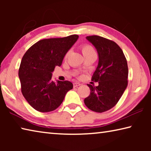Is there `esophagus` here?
<instances>
[{"mask_svg":"<svg viewBox=\"0 0 151 151\" xmlns=\"http://www.w3.org/2000/svg\"><path fill=\"white\" fill-rule=\"evenodd\" d=\"M80 85H81V84L79 83H73L74 87H77L78 86H80Z\"/></svg>","mask_w":151,"mask_h":151,"instance_id":"obj_1","label":"esophagus"}]
</instances>
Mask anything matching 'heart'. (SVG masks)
I'll return each instance as SVG.
<instances>
[{"label":"heart","instance_id":"b5f03b06","mask_svg":"<svg viewBox=\"0 0 151 151\" xmlns=\"http://www.w3.org/2000/svg\"><path fill=\"white\" fill-rule=\"evenodd\" d=\"M81 49L82 50V52L84 55V57H85L86 55L93 54V53H95V51L93 47H92L91 45H88V44H84L81 46ZM70 51H68L65 55V59H66L68 58V55H69Z\"/></svg>","mask_w":151,"mask_h":151}]
</instances>
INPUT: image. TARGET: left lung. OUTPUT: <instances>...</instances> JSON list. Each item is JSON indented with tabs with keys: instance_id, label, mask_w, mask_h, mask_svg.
<instances>
[{
	"instance_id": "1",
	"label": "left lung",
	"mask_w": 151,
	"mask_h": 151,
	"mask_svg": "<svg viewBox=\"0 0 151 151\" xmlns=\"http://www.w3.org/2000/svg\"><path fill=\"white\" fill-rule=\"evenodd\" d=\"M98 52L99 64L92 81L99 86L88 85L89 96L85 99V105L96 112H103L114 107L128 85L127 61L121 47L115 42L97 35L86 37Z\"/></svg>"
}]
</instances>
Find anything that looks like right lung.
Segmentation results:
<instances>
[{"instance_id": "obj_1", "label": "right lung", "mask_w": 151, "mask_h": 151, "mask_svg": "<svg viewBox=\"0 0 151 151\" xmlns=\"http://www.w3.org/2000/svg\"><path fill=\"white\" fill-rule=\"evenodd\" d=\"M78 36L40 40L25 52L20 63L19 76L22 95L33 109L41 112L55 111L73 87L69 81H52V73L62 65L66 52Z\"/></svg>"}]
</instances>
